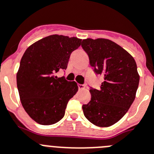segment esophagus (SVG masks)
Listing matches in <instances>:
<instances>
[{
	"mask_svg": "<svg viewBox=\"0 0 154 154\" xmlns=\"http://www.w3.org/2000/svg\"><path fill=\"white\" fill-rule=\"evenodd\" d=\"M86 86V85H81V84H78V87H79V89H84Z\"/></svg>",
	"mask_w": 154,
	"mask_h": 154,
	"instance_id": "1",
	"label": "esophagus"
}]
</instances>
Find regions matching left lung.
<instances>
[{
	"label": "left lung",
	"mask_w": 154,
	"mask_h": 154,
	"mask_svg": "<svg viewBox=\"0 0 154 154\" xmlns=\"http://www.w3.org/2000/svg\"><path fill=\"white\" fill-rule=\"evenodd\" d=\"M82 46L96 74L104 76L99 89L91 88V101L82 105L93 125L110 127L123 118L136 97L140 81L133 56L115 42L98 38L83 39Z\"/></svg>",
	"instance_id": "left-lung-1"
}]
</instances>
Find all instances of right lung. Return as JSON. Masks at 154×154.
<instances>
[{"label": "right lung", "instance_id": "right-lung-1", "mask_svg": "<svg viewBox=\"0 0 154 154\" xmlns=\"http://www.w3.org/2000/svg\"><path fill=\"white\" fill-rule=\"evenodd\" d=\"M82 39L51 35L29 46L20 60L17 85L23 107L33 121L51 125L64 117L68 101L79 89L75 82H69L56 73L66 69L72 52Z\"/></svg>", "mask_w": 154, "mask_h": 154}]
</instances>
